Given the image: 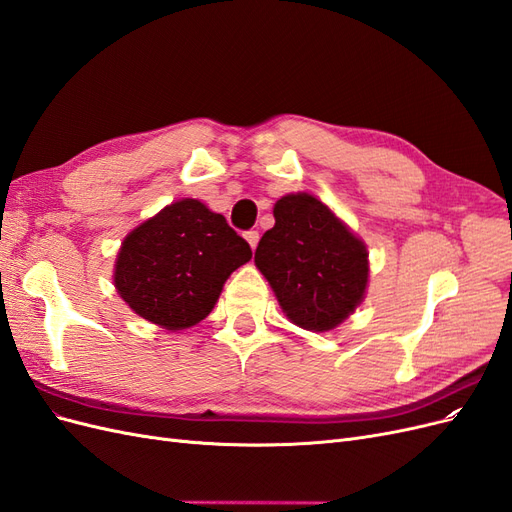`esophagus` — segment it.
<instances>
[{"label": "esophagus", "mask_w": 512, "mask_h": 512, "mask_svg": "<svg viewBox=\"0 0 512 512\" xmlns=\"http://www.w3.org/2000/svg\"><path fill=\"white\" fill-rule=\"evenodd\" d=\"M245 239H247V243H250V247H252V250H256V245H258V239H260V235H258V230H247V232H245Z\"/></svg>", "instance_id": "esophagus-1"}]
</instances>
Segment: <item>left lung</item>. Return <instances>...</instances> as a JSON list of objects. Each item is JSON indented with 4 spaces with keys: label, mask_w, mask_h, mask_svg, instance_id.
Wrapping results in <instances>:
<instances>
[{
    "label": "left lung",
    "mask_w": 512,
    "mask_h": 512,
    "mask_svg": "<svg viewBox=\"0 0 512 512\" xmlns=\"http://www.w3.org/2000/svg\"><path fill=\"white\" fill-rule=\"evenodd\" d=\"M273 215L275 226L256 247V267L294 324L331 331L363 301L365 245L309 194L280 198Z\"/></svg>",
    "instance_id": "8db88e82"
}]
</instances>
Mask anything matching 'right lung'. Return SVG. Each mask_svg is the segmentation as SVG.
<instances>
[{
  "instance_id": "right-lung-1",
  "label": "right lung",
  "mask_w": 512,
  "mask_h": 512,
  "mask_svg": "<svg viewBox=\"0 0 512 512\" xmlns=\"http://www.w3.org/2000/svg\"><path fill=\"white\" fill-rule=\"evenodd\" d=\"M250 258V243L224 215L183 198L121 243L115 286L138 316L181 331L209 316L228 275Z\"/></svg>"
}]
</instances>
